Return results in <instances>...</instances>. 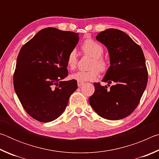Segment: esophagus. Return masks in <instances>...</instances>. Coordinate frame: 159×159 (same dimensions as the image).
<instances>
[{
    "label": "esophagus",
    "mask_w": 159,
    "mask_h": 159,
    "mask_svg": "<svg viewBox=\"0 0 159 159\" xmlns=\"http://www.w3.org/2000/svg\"><path fill=\"white\" fill-rule=\"evenodd\" d=\"M77 84H78V86H79V87H80V86H81L82 85L84 84V83L81 82V81H77Z\"/></svg>",
    "instance_id": "esophagus-1"
}]
</instances>
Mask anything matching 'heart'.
<instances>
[{"label": "heart", "mask_w": 159, "mask_h": 159, "mask_svg": "<svg viewBox=\"0 0 159 159\" xmlns=\"http://www.w3.org/2000/svg\"><path fill=\"white\" fill-rule=\"evenodd\" d=\"M81 49L83 52L86 55L90 56L93 58L91 62L90 69L91 70L87 71H79L71 75V79L76 80L77 81H92L97 79L99 71L105 72L108 69V63L102 56L104 53V48L98 42L93 41L92 39H88L83 43ZM77 54L75 50H72L67 55L66 64L69 68L74 70L77 65Z\"/></svg>", "instance_id": "1"}]
</instances>
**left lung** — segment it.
Instances as JSON below:
<instances>
[{
    "instance_id": "8db88e82",
    "label": "left lung",
    "mask_w": 159,
    "mask_h": 159,
    "mask_svg": "<svg viewBox=\"0 0 159 159\" xmlns=\"http://www.w3.org/2000/svg\"><path fill=\"white\" fill-rule=\"evenodd\" d=\"M108 50L110 66L102 81L95 83V93L89 103L101 117L120 120L133 112L146 89L148 74L141 47L122 31L108 29L96 37Z\"/></svg>"
}]
</instances>
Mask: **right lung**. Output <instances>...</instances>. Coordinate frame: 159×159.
<instances>
[{
	"label": "right lung",
	"instance_id": "right-lung-1",
	"mask_svg": "<svg viewBox=\"0 0 159 159\" xmlns=\"http://www.w3.org/2000/svg\"><path fill=\"white\" fill-rule=\"evenodd\" d=\"M79 41V34L53 27L42 29L21 48L14 74V88L32 118L48 123L60 116L77 89L68 74L66 58Z\"/></svg>",
	"mask_w": 159,
	"mask_h": 159
}]
</instances>
